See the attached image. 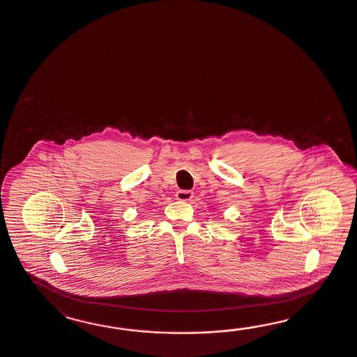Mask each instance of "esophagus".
<instances>
[{
    "label": "esophagus",
    "instance_id": "1",
    "mask_svg": "<svg viewBox=\"0 0 357 357\" xmlns=\"http://www.w3.org/2000/svg\"><path fill=\"white\" fill-rule=\"evenodd\" d=\"M175 197L178 200H181V202H188V200H191L194 197V192L188 191V190H181V191H178L175 194Z\"/></svg>",
    "mask_w": 357,
    "mask_h": 357
}]
</instances>
